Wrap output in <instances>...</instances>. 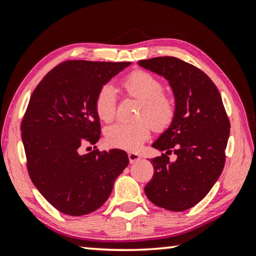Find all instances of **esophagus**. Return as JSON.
<instances>
[{
	"instance_id": "esophagus-1",
	"label": "esophagus",
	"mask_w": 256,
	"mask_h": 256,
	"mask_svg": "<svg viewBox=\"0 0 256 256\" xmlns=\"http://www.w3.org/2000/svg\"><path fill=\"white\" fill-rule=\"evenodd\" d=\"M128 158H129V162L134 163V162H136V160H138L140 158H141V156L136 152H128Z\"/></svg>"
}]
</instances>
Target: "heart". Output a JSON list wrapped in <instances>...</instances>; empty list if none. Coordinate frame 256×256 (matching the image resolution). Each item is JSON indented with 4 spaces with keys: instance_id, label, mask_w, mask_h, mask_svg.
Masks as SVG:
<instances>
[{
    "instance_id": "b5f03b06",
    "label": "heart",
    "mask_w": 256,
    "mask_h": 256,
    "mask_svg": "<svg viewBox=\"0 0 256 256\" xmlns=\"http://www.w3.org/2000/svg\"><path fill=\"white\" fill-rule=\"evenodd\" d=\"M124 86L129 96L142 102L138 118L135 122H118L106 130L107 143L124 150L138 149L150 135V122L155 129H164L174 115V104L164 96L163 84L144 71H136L124 79ZM96 112L102 121H110L116 110V93L112 85H104L96 96ZM148 121L146 122V120Z\"/></svg>"
}]
</instances>
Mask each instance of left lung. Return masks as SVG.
<instances>
[{"label": "left lung", "instance_id": "8db88e82", "mask_svg": "<svg viewBox=\"0 0 256 256\" xmlns=\"http://www.w3.org/2000/svg\"><path fill=\"white\" fill-rule=\"evenodd\" d=\"M138 65L169 82L174 115L152 146L166 152L150 162L154 176L146 197L169 211L194 208L208 194L225 166L230 120L216 86L196 66L174 57L140 60ZM178 156L170 162L168 154Z\"/></svg>", "mask_w": 256, "mask_h": 256}]
</instances>
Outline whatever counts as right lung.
Returning a JSON list of instances; mask_svg holds the SVG:
<instances>
[{
  "label": "right lung",
  "mask_w": 256,
  "mask_h": 256,
  "mask_svg": "<svg viewBox=\"0 0 256 256\" xmlns=\"http://www.w3.org/2000/svg\"><path fill=\"white\" fill-rule=\"evenodd\" d=\"M132 62L68 60L52 68L34 88L20 130L29 176L58 211L79 216L101 208L128 166L120 149L80 154L100 138L96 96Z\"/></svg>",
  "instance_id": "right-lung-1"
}]
</instances>
